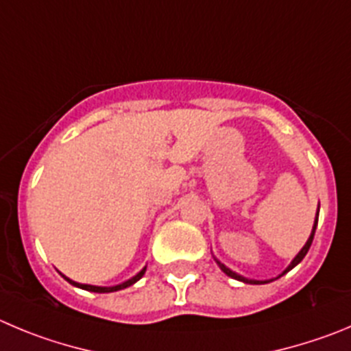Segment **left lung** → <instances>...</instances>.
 Returning <instances> with one entry per match:
<instances>
[{"label": "left lung", "mask_w": 351, "mask_h": 351, "mask_svg": "<svg viewBox=\"0 0 351 351\" xmlns=\"http://www.w3.org/2000/svg\"><path fill=\"white\" fill-rule=\"evenodd\" d=\"M319 209H320V206H319V208H317V216H315V221H313L312 234H310L308 241L304 242V245H303V247H301V251H300V253H298L296 256L293 258V261H291V263H289V267H287L286 270H284L282 274L279 275V277H282V275H286L287 271H289V270H293V268L296 267L298 263H301V260H303V258L306 256V253H308L310 245H312V241H313V235H315L317 221H319ZM213 258H215L216 265H218V267L221 268V271H223L225 275H228V277H232V279H235V280H241V282H244V284H268V282H270V280H274V279H270V280H256V279H247V277H244V275L237 274V271H234V270H230V268H228V267H225V265L221 263V261L218 260V258H216V256H213ZM279 277H275V279H279Z\"/></svg>", "instance_id": "1"}]
</instances>
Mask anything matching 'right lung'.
Returning <instances> with one entry per match:
<instances>
[{"label":"right lung","instance_id":"obj_1","mask_svg":"<svg viewBox=\"0 0 351 351\" xmlns=\"http://www.w3.org/2000/svg\"><path fill=\"white\" fill-rule=\"evenodd\" d=\"M145 270H147V267H143L142 270H140L138 274L135 275V277H131V279H128L126 282L117 284V286H91V284H80V282H76V280H71V279H69V277H65L64 274H60V275H62V277H64L65 280H67L69 284H72V286L80 287V289L91 291V293H114V291L126 289V287H130V286H133V284H135V282H138V280L142 279L143 275H145Z\"/></svg>","mask_w":351,"mask_h":351}]
</instances>
